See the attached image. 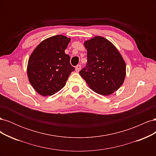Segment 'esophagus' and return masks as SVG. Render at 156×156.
<instances>
[{
  "mask_svg": "<svg viewBox=\"0 0 156 156\" xmlns=\"http://www.w3.org/2000/svg\"><path fill=\"white\" fill-rule=\"evenodd\" d=\"M81 66L80 64H78L76 68H75V71H76V72H79L80 70H81Z\"/></svg>",
  "mask_w": 156,
  "mask_h": 156,
  "instance_id": "esophagus-1",
  "label": "esophagus"
}]
</instances>
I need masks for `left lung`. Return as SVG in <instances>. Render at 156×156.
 <instances>
[{
    "label": "left lung",
    "instance_id": "obj_1",
    "mask_svg": "<svg viewBox=\"0 0 156 156\" xmlns=\"http://www.w3.org/2000/svg\"><path fill=\"white\" fill-rule=\"evenodd\" d=\"M87 64L79 72L93 91L110 95L117 90L126 77V63L119 51L111 42L96 36L84 42Z\"/></svg>",
    "mask_w": 156,
    "mask_h": 156
}]
</instances>
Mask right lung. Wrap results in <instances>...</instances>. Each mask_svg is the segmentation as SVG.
<instances>
[{"mask_svg":"<svg viewBox=\"0 0 156 156\" xmlns=\"http://www.w3.org/2000/svg\"><path fill=\"white\" fill-rule=\"evenodd\" d=\"M70 38L56 35L41 41L29 59L27 75L32 87L41 95L51 96L60 90L75 70L65 53Z\"/></svg>","mask_w":156,"mask_h":156,"instance_id":"obj_1","label":"right lung"}]
</instances>
